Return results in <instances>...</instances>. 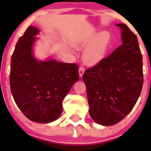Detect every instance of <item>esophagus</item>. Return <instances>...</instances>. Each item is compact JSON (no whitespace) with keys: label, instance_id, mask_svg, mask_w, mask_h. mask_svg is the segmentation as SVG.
Here are the masks:
<instances>
[{"label":"esophagus","instance_id":"34e87169","mask_svg":"<svg viewBox=\"0 0 151 151\" xmlns=\"http://www.w3.org/2000/svg\"><path fill=\"white\" fill-rule=\"evenodd\" d=\"M84 72H85V67L84 66H80L79 70H78V73H79V76L82 77V75L84 74Z\"/></svg>","mask_w":151,"mask_h":151}]
</instances>
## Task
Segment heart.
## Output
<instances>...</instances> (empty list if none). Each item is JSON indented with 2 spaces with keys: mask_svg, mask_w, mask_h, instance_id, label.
<instances>
[{
  "mask_svg": "<svg viewBox=\"0 0 151 151\" xmlns=\"http://www.w3.org/2000/svg\"><path fill=\"white\" fill-rule=\"evenodd\" d=\"M109 41L110 35L106 32L97 35L95 31H91L87 37L78 43V46L88 45L85 47L83 54L85 62L89 64L99 63L104 57Z\"/></svg>",
  "mask_w": 151,
  "mask_h": 151,
  "instance_id": "heart-1",
  "label": "heart"
}]
</instances>
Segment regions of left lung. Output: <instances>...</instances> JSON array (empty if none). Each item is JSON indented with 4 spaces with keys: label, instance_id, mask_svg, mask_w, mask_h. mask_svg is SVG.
Returning <instances> with one entry per match:
<instances>
[{
    "label": "left lung",
    "instance_id": "8db88e82",
    "mask_svg": "<svg viewBox=\"0 0 151 151\" xmlns=\"http://www.w3.org/2000/svg\"><path fill=\"white\" fill-rule=\"evenodd\" d=\"M116 26L122 30V45L82 76L90 116L103 125H113L127 116L143 86L142 54L137 36L125 24Z\"/></svg>",
    "mask_w": 151,
    "mask_h": 151
}]
</instances>
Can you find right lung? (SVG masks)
<instances>
[{
	"instance_id": "right-lung-1",
	"label": "right lung",
	"mask_w": 151,
	"mask_h": 151,
	"mask_svg": "<svg viewBox=\"0 0 151 151\" xmlns=\"http://www.w3.org/2000/svg\"><path fill=\"white\" fill-rule=\"evenodd\" d=\"M38 33L31 26L19 38L11 57L10 85L24 115L31 121L47 123L60 116L64 97L79 74L76 63L36 60L32 50Z\"/></svg>"
}]
</instances>
